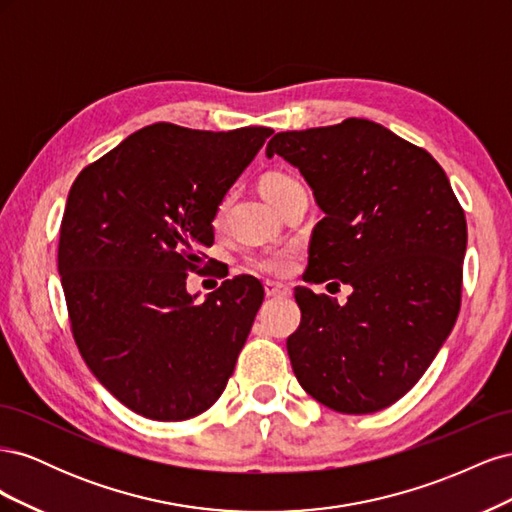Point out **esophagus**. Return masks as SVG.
Here are the masks:
<instances>
[{"instance_id":"obj_1","label":"esophagus","mask_w":512,"mask_h":512,"mask_svg":"<svg viewBox=\"0 0 512 512\" xmlns=\"http://www.w3.org/2000/svg\"><path fill=\"white\" fill-rule=\"evenodd\" d=\"M265 292H267V297H286V294H288L290 290H288V286H284V284L267 282V284H265Z\"/></svg>"}]
</instances>
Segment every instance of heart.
I'll return each mask as SVG.
<instances>
[{"instance_id": "1", "label": "heart", "mask_w": 512, "mask_h": 512, "mask_svg": "<svg viewBox=\"0 0 512 512\" xmlns=\"http://www.w3.org/2000/svg\"><path fill=\"white\" fill-rule=\"evenodd\" d=\"M297 183H299L297 179H292V177H288V175H284V173H269V175L262 177V181H260V192H262V196H265V198L269 200V198H273V196H277V194H282L286 188H290V185H297ZM224 209H226V203H222V205L218 207V213H215V222L222 220ZM250 262H252V267H254L256 271L282 275V273H286V271L290 269L292 256H290V252H286V250H275V252L258 254V256H254Z\"/></svg>"}]
</instances>
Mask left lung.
Masks as SVG:
<instances>
[{
	"mask_svg": "<svg viewBox=\"0 0 512 512\" xmlns=\"http://www.w3.org/2000/svg\"><path fill=\"white\" fill-rule=\"evenodd\" d=\"M267 156L299 168L324 213L305 280L352 288L346 305L294 288V376L335 412L389 408L421 380L459 314L468 226L451 183L425 149L356 117L275 134Z\"/></svg>",
	"mask_w": 512,
	"mask_h": 512,
	"instance_id": "1",
	"label": "left lung"
}]
</instances>
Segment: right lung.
Here are the masks:
<instances>
[{"mask_svg":"<svg viewBox=\"0 0 512 512\" xmlns=\"http://www.w3.org/2000/svg\"><path fill=\"white\" fill-rule=\"evenodd\" d=\"M273 134L153 123L72 183L59 230V275L74 342L123 406L185 421L224 393L265 290L237 275L194 303L188 271L213 245L226 192Z\"/></svg>","mask_w":512,"mask_h":512,"instance_id":"obj_1","label":"right lung"}]
</instances>
